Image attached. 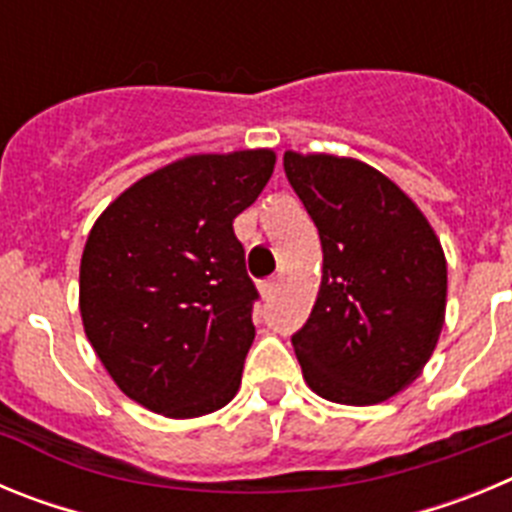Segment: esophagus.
Segmentation results:
<instances>
[{
  "mask_svg": "<svg viewBox=\"0 0 512 512\" xmlns=\"http://www.w3.org/2000/svg\"><path fill=\"white\" fill-rule=\"evenodd\" d=\"M277 287H279V279H277V277L266 279V282L261 284V295L271 297V295H274V292H277Z\"/></svg>",
  "mask_w": 512,
  "mask_h": 512,
  "instance_id": "obj_1",
  "label": "esophagus"
}]
</instances>
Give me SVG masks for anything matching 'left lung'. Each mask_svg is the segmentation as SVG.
<instances>
[{"label":"left lung","instance_id":"8db88e82","mask_svg":"<svg viewBox=\"0 0 512 512\" xmlns=\"http://www.w3.org/2000/svg\"><path fill=\"white\" fill-rule=\"evenodd\" d=\"M284 174L320 233L323 279L292 336L307 387L338 405L405 390L446 320V256L420 207L374 166L284 153Z\"/></svg>","mask_w":512,"mask_h":512}]
</instances>
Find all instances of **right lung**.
<instances>
[{
	"label": "right lung",
	"instance_id": "add662e5",
	"mask_svg": "<svg viewBox=\"0 0 512 512\" xmlns=\"http://www.w3.org/2000/svg\"><path fill=\"white\" fill-rule=\"evenodd\" d=\"M274 164L269 148L184 156L125 189L89 230L84 333L112 382L143 408L200 418L241 387L259 292L233 220Z\"/></svg>",
	"mask_w": 512,
	"mask_h": 512
}]
</instances>
